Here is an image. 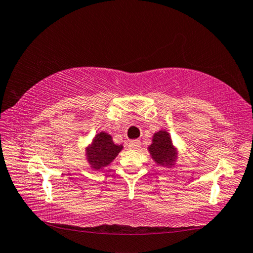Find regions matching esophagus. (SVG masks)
<instances>
[{"label":"esophagus","mask_w":253,"mask_h":253,"mask_svg":"<svg viewBox=\"0 0 253 253\" xmlns=\"http://www.w3.org/2000/svg\"><path fill=\"white\" fill-rule=\"evenodd\" d=\"M128 147H129V149H131V150H138L140 148V140H138V139L131 140L129 142V145H128Z\"/></svg>","instance_id":"34e87169"}]
</instances>
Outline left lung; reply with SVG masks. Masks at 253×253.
<instances>
[{
	"label": "left lung",
	"mask_w": 253,
	"mask_h": 253,
	"mask_svg": "<svg viewBox=\"0 0 253 253\" xmlns=\"http://www.w3.org/2000/svg\"><path fill=\"white\" fill-rule=\"evenodd\" d=\"M151 158L159 166L171 167L177 160V149L172 145L170 135L166 130H159L153 136V142L148 147Z\"/></svg>",
	"instance_id": "8db88e82"
}]
</instances>
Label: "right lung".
Here are the masks:
<instances>
[{
    "mask_svg": "<svg viewBox=\"0 0 253 253\" xmlns=\"http://www.w3.org/2000/svg\"><path fill=\"white\" fill-rule=\"evenodd\" d=\"M123 149V145L114 144L112 136L100 131L94 137L91 144L86 147V159L90 167L99 170L108 166Z\"/></svg>",
    "mask_w": 253,
    "mask_h": 253,
    "instance_id": "obj_1",
    "label": "right lung"
}]
</instances>
